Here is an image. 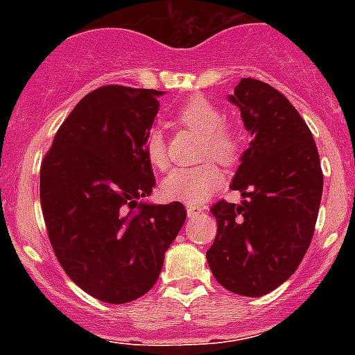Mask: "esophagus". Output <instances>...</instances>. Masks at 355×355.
Masks as SVG:
<instances>
[{"label": "esophagus", "instance_id": "esophagus-1", "mask_svg": "<svg viewBox=\"0 0 355 355\" xmlns=\"http://www.w3.org/2000/svg\"><path fill=\"white\" fill-rule=\"evenodd\" d=\"M202 211H204L202 206H187V214H189V218L198 216V214L202 213Z\"/></svg>", "mask_w": 355, "mask_h": 355}]
</instances>
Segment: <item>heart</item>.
Listing matches in <instances>:
<instances>
[{
	"mask_svg": "<svg viewBox=\"0 0 355 355\" xmlns=\"http://www.w3.org/2000/svg\"><path fill=\"white\" fill-rule=\"evenodd\" d=\"M177 121L202 135L199 159H216L223 164L237 163L242 153V139L230 125L223 123V113L204 96H192L177 108ZM149 163L157 170L168 164L166 139L159 127H153L144 141ZM225 177L213 161L196 166H178L168 171L163 180V194L168 199L199 204L221 187Z\"/></svg>",
	"mask_w": 355,
	"mask_h": 355,
	"instance_id": "1",
	"label": "heart"
}]
</instances>
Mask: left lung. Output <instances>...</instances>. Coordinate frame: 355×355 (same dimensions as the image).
Returning a JSON list of instances; mask_svg holds the SVG:
<instances>
[{
  "label": "left lung",
  "instance_id": "8db88e82",
  "mask_svg": "<svg viewBox=\"0 0 355 355\" xmlns=\"http://www.w3.org/2000/svg\"><path fill=\"white\" fill-rule=\"evenodd\" d=\"M230 101L252 135L232 182L245 199L211 206L218 230L206 257L221 287L261 297L288 280L309 249L323 171L309 127L280 91L242 78Z\"/></svg>",
  "mask_w": 355,
  "mask_h": 355
}]
</instances>
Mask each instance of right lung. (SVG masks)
<instances>
[{"label":"right lung","instance_id":"obj_1","mask_svg":"<svg viewBox=\"0 0 355 355\" xmlns=\"http://www.w3.org/2000/svg\"><path fill=\"white\" fill-rule=\"evenodd\" d=\"M155 89L110 84L78 101L41 163V206L63 271L108 304L156 284L180 232L184 204H141L155 177L144 141L157 113Z\"/></svg>","mask_w":355,"mask_h":355}]
</instances>
